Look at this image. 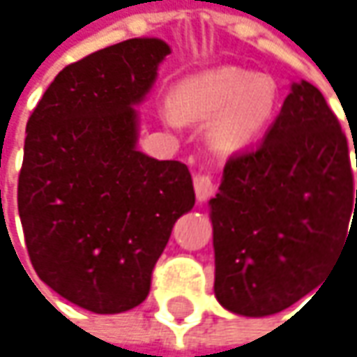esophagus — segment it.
Masks as SVG:
<instances>
[{
  "label": "esophagus",
  "mask_w": 357,
  "mask_h": 357,
  "mask_svg": "<svg viewBox=\"0 0 357 357\" xmlns=\"http://www.w3.org/2000/svg\"><path fill=\"white\" fill-rule=\"evenodd\" d=\"M195 192L196 198L202 202V200H206L210 196L216 192V184H214V178L206 173H198L195 176Z\"/></svg>",
  "instance_id": "esophagus-1"
}]
</instances>
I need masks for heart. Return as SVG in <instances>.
Returning <instances> with one entry per match:
<instances>
[{
  "label": "heart",
  "instance_id": "heart-1",
  "mask_svg": "<svg viewBox=\"0 0 357 357\" xmlns=\"http://www.w3.org/2000/svg\"><path fill=\"white\" fill-rule=\"evenodd\" d=\"M275 109V82L265 74L220 68L176 86L173 104L165 106L171 123L212 119L210 141L220 151H236L257 139Z\"/></svg>",
  "mask_w": 357,
  "mask_h": 357
}]
</instances>
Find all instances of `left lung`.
<instances>
[{
    "mask_svg": "<svg viewBox=\"0 0 357 357\" xmlns=\"http://www.w3.org/2000/svg\"><path fill=\"white\" fill-rule=\"evenodd\" d=\"M210 208L224 308L275 314L326 279L356 228L357 190L346 133L318 88L293 84L265 137L229 157Z\"/></svg>",
    "mask_w": 357,
    "mask_h": 357,
    "instance_id": "left-lung-1",
    "label": "left lung"
}]
</instances>
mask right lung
<instances>
[{
    "instance_id": "add662e5",
    "label": "right lung",
    "mask_w": 357,
    "mask_h": 357,
    "mask_svg": "<svg viewBox=\"0 0 357 357\" xmlns=\"http://www.w3.org/2000/svg\"><path fill=\"white\" fill-rule=\"evenodd\" d=\"M171 52L129 39L64 66L27 121L17 206L40 281L78 307L141 305L174 222L195 206L188 167L135 149L133 104Z\"/></svg>"
}]
</instances>
